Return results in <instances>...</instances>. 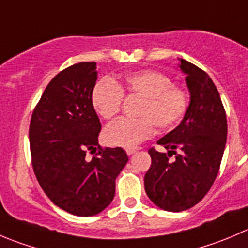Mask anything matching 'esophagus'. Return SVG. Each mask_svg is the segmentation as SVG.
<instances>
[{"mask_svg": "<svg viewBox=\"0 0 248 248\" xmlns=\"http://www.w3.org/2000/svg\"><path fill=\"white\" fill-rule=\"evenodd\" d=\"M139 149H140V148H138V146H133V148H127L126 149L127 155H132V154H134L136 151H138Z\"/></svg>", "mask_w": 248, "mask_h": 248, "instance_id": "esophagus-1", "label": "esophagus"}]
</instances>
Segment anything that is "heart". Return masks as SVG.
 <instances>
[{"label":"heart","instance_id":"b5f03b06","mask_svg":"<svg viewBox=\"0 0 248 248\" xmlns=\"http://www.w3.org/2000/svg\"><path fill=\"white\" fill-rule=\"evenodd\" d=\"M124 92L143 98L139 119H120L105 128L104 140L111 146L133 148L150 138L156 126L162 131L172 129L185 116L189 94L173 85L172 78L156 70H140L124 76L121 85L110 78L98 81L92 90L91 102L95 112L104 120L116 116L121 110Z\"/></svg>","mask_w":248,"mask_h":248}]
</instances>
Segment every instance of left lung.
<instances>
[{
	"label": "left lung",
	"instance_id": "left-lung-1",
	"mask_svg": "<svg viewBox=\"0 0 248 248\" xmlns=\"http://www.w3.org/2000/svg\"><path fill=\"white\" fill-rule=\"evenodd\" d=\"M180 70L190 92V104L180 124L158 139L168 153L149 149L151 166L144 177L146 195L160 208L180 212L200 202L219 170L227 143V115L210 76L186 60ZM172 153L174 161H168Z\"/></svg>",
	"mask_w": 248,
	"mask_h": 248
}]
</instances>
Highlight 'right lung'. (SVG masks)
Returning a JSON list of instances; mask_svg holds the SVG:
<instances>
[{
  "label": "right lung",
  "instance_id": "right-lung-1",
  "mask_svg": "<svg viewBox=\"0 0 248 248\" xmlns=\"http://www.w3.org/2000/svg\"><path fill=\"white\" fill-rule=\"evenodd\" d=\"M94 62L74 64L48 83L31 116V162L41 188L54 205L95 216L111 203L115 179L128 161L122 148L98 144L102 129L91 102ZM95 153L92 159L87 153Z\"/></svg>",
  "mask_w": 248,
  "mask_h": 248
}]
</instances>
